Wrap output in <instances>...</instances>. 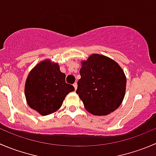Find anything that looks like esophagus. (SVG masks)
Instances as JSON below:
<instances>
[{"instance_id": "1", "label": "esophagus", "mask_w": 156, "mask_h": 156, "mask_svg": "<svg viewBox=\"0 0 156 156\" xmlns=\"http://www.w3.org/2000/svg\"><path fill=\"white\" fill-rule=\"evenodd\" d=\"M74 87H75V90H76L77 89V86H78V84H77V83H75V84H73Z\"/></svg>"}]
</instances>
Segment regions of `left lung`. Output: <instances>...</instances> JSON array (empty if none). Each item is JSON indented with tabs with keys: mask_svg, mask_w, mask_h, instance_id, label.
<instances>
[{
	"mask_svg": "<svg viewBox=\"0 0 156 156\" xmlns=\"http://www.w3.org/2000/svg\"><path fill=\"white\" fill-rule=\"evenodd\" d=\"M81 64L76 93L84 108L95 116L116 110L126 93V77L122 68L113 59L100 54H92Z\"/></svg>",
	"mask_w": 156,
	"mask_h": 156,
	"instance_id": "8db88e82",
	"label": "left lung"
}]
</instances>
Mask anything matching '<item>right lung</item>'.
<instances>
[{
	"mask_svg": "<svg viewBox=\"0 0 156 156\" xmlns=\"http://www.w3.org/2000/svg\"><path fill=\"white\" fill-rule=\"evenodd\" d=\"M74 90L73 86L66 83V74L60 71L58 63L45 59L30 72L24 93L29 107L46 116L56 112L66 95Z\"/></svg>",
	"mask_w": 156,
	"mask_h": 156,
	"instance_id": "add662e5",
	"label": "right lung"
}]
</instances>
